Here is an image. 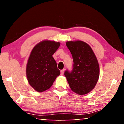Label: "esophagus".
<instances>
[{
    "mask_svg": "<svg viewBox=\"0 0 124 124\" xmlns=\"http://www.w3.org/2000/svg\"><path fill=\"white\" fill-rule=\"evenodd\" d=\"M64 71H65V69H62V70L60 71V73H61V75H63L64 74Z\"/></svg>",
    "mask_w": 124,
    "mask_h": 124,
    "instance_id": "1",
    "label": "esophagus"
}]
</instances>
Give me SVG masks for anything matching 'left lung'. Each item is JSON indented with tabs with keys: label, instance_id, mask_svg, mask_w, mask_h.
<instances>
[{
	"label": "left lung",
	"instance_id": "8db88e82",
	"mask_svg": "<svg viewBox=\"0 0 124 124\" xmlns=\"http://www.w3.org/2000/svg\"><path fill=\"white\" fill-rule=\"evenodd\" d=\"M66 45L72 54L73 68L64 75L71 90L79 95L92 91L99 77V65L91 47L82 40L67 41Z\"/></svg>",
	"mask_w": 124,
	"mask_h": 124
}]
</instances>
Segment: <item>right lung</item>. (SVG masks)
I'll return each instance as SVG.
<instances>
[{
  "instance_id": "obj_1",
  "label": "right lung",
  "mask_w": 124,
  "mask_h": 124,
  "mask_svg": "<svg viewBox=\"0 0 124 124\" xmlns=\"http://www.w3.org/2000/svg\"><path fill=\"white\" fill-rule=\"evenodd\" d=\"M60 43L44 40L37 44L32 50L26 64V73L29 84L38 92H43L51 87L60 75L53 54Z\"/></svg>"
}]
</instances>
